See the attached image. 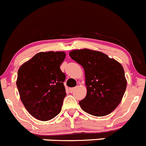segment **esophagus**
I'll use <instances>...</instances> for the list:
<instances>
[{
	"instance_id": "34e87169",
	"label": "esophagus",
	"mask_w": 146,
	"mask_h": 146,
	"mask_svg": "<svg viewBox=\"0 0 146 146\" xmlns=\"http://www.w3.org/2000/svg\"><path fill=\"white\" fill-rule=\"evenodd\" d=\"M75 88H69V92L72 93L73 91H74V90H75Z\"/></svg>"
}]
</instances>
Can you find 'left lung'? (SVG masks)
<instances>
[{
	"label": "left lung",
	"instance_id": "left-lung-1",
	"mask_svg": "<svg viewBox=\"0 0 146 146\" xmlns=\"http://www.w3.org/2000/svg\"><path fill=\"white\" fill-rule=\"evenodd\" d=\"M72 60L85 71L87 94L79 104L85 112L94 116H104L118 107L126 88L123 66L115 59L89 49L69 52Z\"/></svg>",
	"mask_w": 146,
	"mask_h": 146
}]
</instances>
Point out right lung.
Returning <instances> with one entry per match:
<instances>
[{
  "label": "right lung",
  "mask_w": 146,
  "mask_h": 146,
  "mask_svg": "<svg viewBox=\"0 0 146 146\" xmlns=\"http://www.w3.org/2000/svg\"><path fill=\"white\" fill-rule=\"evenodd\" d=\"M64 52H42L18 70L17 86L28 113L40 121H49L60 113L65 98L66 75L60 69Z\"/></svg>",
  "instance_id": "obj_1"
}]
</instances>
